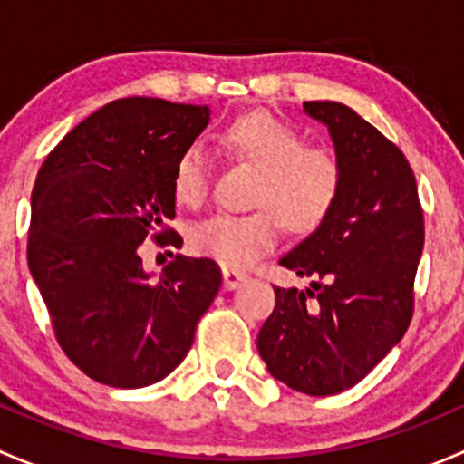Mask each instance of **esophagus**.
Returning <instances> with one entry per match:
<instances>
[{
  "instance_id": "obj_1",
  "label": "esophagus",
  "mask_w": 464,
  "mask_h": 464,
  "mask_svg": "<svg viewBox=\"0 0 464 464\" xmlns=\"http://www.w3.org/2000/svg\"><path fill=\"white\" fill-rule=\"evenodd\" d=\"M246 271H240V269H224V287L227 289H236L240 287L242 283H246Z\"/></svg>"
}]
</instances>
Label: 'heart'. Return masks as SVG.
<instances>
[{"label": "heart", "instance_id": "b5f03b06", "mask_svg": "<svg viewBox=\"0 0 464 464\" xmlns=\"http://www.w3.org/2000/svg\"><path fill=\"white\" fill-rule=\"evenodd\" d=\"M224 150L256 170L251 213H215L190 233L195 254L227 266H246L278 242L280 222L292 233L319 228L339 202L343 163L330 145L305 143L303 134L265 111L245 114L224 128ZM210 163L199 145L179 154L172 195L181 206H199L208 195Z\"/></svg>", "mask_w": 464, "mask_h": 464}]
</instances>
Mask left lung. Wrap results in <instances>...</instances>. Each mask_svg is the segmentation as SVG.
I'll return each mask as SVG.
<instances>
[{"label":"left lung","mask_w":464,"mask_h":464,"mask_svg":"<svg viewBox=\"0 0 464 464\" xmlns=\"http://www.w3.org/2000/svg\"><path fill=\"white\" fill-rule=\"evenodd\" d=\"M303 107L330 130L343 188L325 222L280 258L316 280L305 292L274 287L258 353L278 382L325 397L362 382L409 330L424 213L395 143L341 102Z\"/></svg>","instance_id":"8db88e82"}]
</instances>
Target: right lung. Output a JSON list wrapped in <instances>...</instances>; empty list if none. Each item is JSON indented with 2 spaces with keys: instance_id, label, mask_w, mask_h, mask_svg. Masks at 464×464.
<instances>
[{
  "instance_id": "obj_1",
  "label": "right lung",
  "mask_w": 464,
  "mask_h": 464,
  "mask_svg": "<svg viewBox=\"0 0 464 464\" xmlns=\"http://www.w3.org/2000/svg\"><path fill=\"white\" fill-rule=\"evenodd\" d=\"M210 111L163 98L107 102L63 139L31 195L29 269L55 339L87 377L143 388L188 354L222 285L210 258L177 256L152 278L139 246L179 245L172 170Z\"/></svg>"
}]
</instances>
